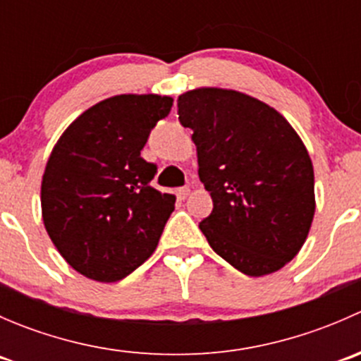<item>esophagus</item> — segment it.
<instances>
[{"label": "esophagus", "instance_id": "34e87169", "mask_svg": "<svg viewBox=\"0 0 361 361\" xmlns=\"http://www.w3.org/2000/svg\"><path fill=\"white\" fill-rule=\"evenodd\" d=\"M188 194H190V188H188V187H181V188H178V190H176L178 199H187Z\"/></svg>", "mask_w": 361, "mask_h": 361}]
</instances>
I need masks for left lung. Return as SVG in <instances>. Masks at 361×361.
<instances>
[{
	"label": "left lung",
	"instance_id": "left-lung-1",
	"mask_svg": "<svg viewBox=\"0 0 361 361\" xmlns=\"http://www.w3.org/2000/svg\"><path fill=\"white\" fill-rule=\"evenodd\" d=\"M194 130L199 178L213 211L199 224L214 253L246 276L285 267L314 216V171L288 120L238 90H188L178 97Z\"/></svg>",
	"mask_w": 361,
	"mask_h": 361
}]
</instances>
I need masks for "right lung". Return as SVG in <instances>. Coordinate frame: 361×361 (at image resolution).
Returning a JSON list of instances; mask_svg holds the SVG:
<instances>
[{
  "label": "right lung",
  "mask_w": 361,
  "mask_h": 361,
  "mask_svg": "<svg viewBox=\"0 0 361 361\" xmlns=\"http://www.w3.org/2000/svg\"><path fill=\"white\" fill-rule=\"evenodd\" d=\"M173 99L122 94L83 111L59 137L42 181L43 224L75 271L101 283L136 271L159 245L176 197L150 185L141 157Z\"/></svg>",
  "instance_id": "add662e5"
}]
</instances>
